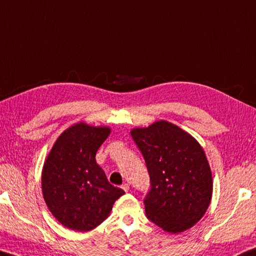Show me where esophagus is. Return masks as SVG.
I'll return each mask as SVG.
<instances>
[{
    "label": "esophagus",
    "instance_id": "esophagus-1",
    "mask_svg": "<svg viewBox=\"0 0 256 256\" xmlns=\"http://www.w3.org/2000/svg\"><path fill=\"white\" fill-rule=\"evenodd\" d=\"M122 189L124 190L125 192H128V190H130V184H126V182L123 184H122Z\"/></svg>",
    "mask_w": 256,
    "mask_h": 256
}]
</instances>
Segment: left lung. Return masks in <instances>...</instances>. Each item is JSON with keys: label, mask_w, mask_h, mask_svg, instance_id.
<instances>
[{"label": "left lung", "mask_w": 256, "mask_h": 256, "mask_svg": "<svg viewBox=\"0 0 256 256\" xmlns=\"http://www.w3.org/2000/svg\"><path fill=\"white\" fill-rule=\"evenodd\" d=\"M131 136L150 176L151 189L144 199L146 217L168 233L190 228L212 200V176L204 148L166 120L133 128Z\"/></svg>", "instance_id": "left-lung-1"}]
</instances>
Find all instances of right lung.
Listing matches in <instances>:
<instances>
[{
	"label": "right lung",
	"instance_id": "obj_1",
	"mask_svg": "<svg viewBox=\"0 0 256 256\" xmlns=\"http://www.w3.org/2000/svg\"><path fill=\"white\" fill-rule=\"evenodd\" d=\"M110 133L108 126L74 124L60 134L44 161L41 176L44 202L56 220L69 230H94L124 194L108 182L95 159Z\"/></svg>",
	"mask_w": 256,
	"mask_h": 256
}]
</instances>
